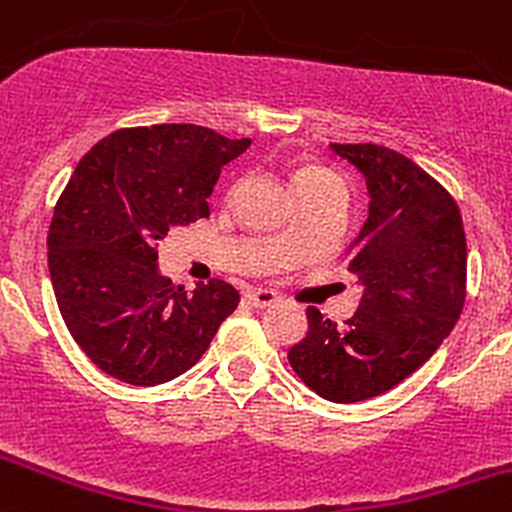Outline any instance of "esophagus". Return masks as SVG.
<instances>
[{
  "instance_id": "34e87169",
  "label": "esophagus",
  "mask_w": 512,
  "mask_h": 512,
  "mask_svg": "<svg viewBox=\"0 0 512 512\" xmlns=\"http://www.w3.org/2000/svg\"><path fill=\"white\" fill-rule=\"evenodd\" d=\"M245 300L250 302L252 307H270L272 302H277V292L275 290H265V287H255L245 295Z\"/></svg>"
}]
</instances>
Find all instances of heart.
<instances>
[{"instance_id":"1","label":"heart","mask_w":512,"mask_h":512,"mask_svg":"<svg viewBox=\"0 0 512 512\" xmlns=\"http://www.w3.org/2000/svg\"><path fill=\"white\" fill-rule=\"evenodd\" d=\"M332 185H340V180H337L330 170L315 165V162H302V165H297L295 172H292V190H295L297 197L327 190V187Z\"/></svg>"}]
</instances>
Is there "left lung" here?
<instances>
[{
    "label": "left lung",
    "mask_w": 512,
    "mask_h": 512,
    "mask_svg": "<svg viewBox=\"0 0 512 512\" xmlns=\"http://www.w3.org/2000/svg\"><path fill=\"white\" fill-rule=\"evenodd\" d=\"M330 150L365 177L370 195L347 267L362 297L342 327L307 307V335L287 357L320 398L360 403L393 390L443 345L463 312L468 250L455 200L413 160L380 145Z\"/></svg>",
    "instance_id": "1"
}]
</instances>
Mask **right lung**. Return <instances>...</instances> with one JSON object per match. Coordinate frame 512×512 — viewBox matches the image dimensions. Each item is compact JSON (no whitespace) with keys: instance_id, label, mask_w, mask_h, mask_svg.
Listing matches in <instances>:
<instances>
[{"instance_id":"obj_1","label":"right lung","mask_w":512,"mask_h":512,"mask_svg":"<svg viewBox=\"0 0 512 512\" xmlns=\"http://www.w3.org/2000/svg\"><path fill=\"white\" fill-rule=\"evenodd\" d=\"M247 147L197 124H152L82 157L49 225V277L67 330L99 370L142 388L175 380L235 312L230 282L185 292L162 275L155 247L210 215L220 170Z\"/></svg>"}]
</instances>
